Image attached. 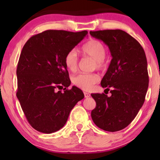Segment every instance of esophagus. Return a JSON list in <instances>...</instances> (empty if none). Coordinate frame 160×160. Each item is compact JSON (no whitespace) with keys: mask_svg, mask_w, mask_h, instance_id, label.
Masks as SVG:
<instances>
[{"mask_svg":"<svg viewBox=\"0 0 160 160\" xmlns=\"http://www.w3.org/2000/svg\"><path fill=\"white\" fill-rule=\"evenodd\" d=\"M84 97H85V98H89V97H90V94L88 93V92H84Z\"/></svg>","mask_w":160,"mask_h":160,"instance_id":"obj_1","label":"esophagus"}]
</instances>
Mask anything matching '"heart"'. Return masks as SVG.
Here are the masks:
<instances>
[{
	"label": "heart",
	"mask_w": 160,
	"mask_h": 160,
	"mask_svg": "<svg viewBox=\"0 0 160 160\" xmlns=\"http://www.w3.org/2000/svg\"><path fill=\"white\" fill-rule=\"evenodd\" d=\"M82 54L86 57H89L95 60V66L98 69H103L106 65L105 57L106 49L101 41L92 39L84 43L82 48ZM65 66L69 71L74 72L78 68V58L74 49L69 51L65 56ZM99 80L98 75L93 73H78L72 78V82L78 88L84 90H90L93 85Z\"/></svg>",
	"instance_id": "obj_1"
}]
</instances>
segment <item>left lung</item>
<instances>
[{"label": "left lung", "instance_id": "obj_1", "mask_svg": "<svg viewBox=\"0 0 160 160\" xmlns=\"http://www.w3.org/2000/svg\"><path fill=\"white\" fill-rule=\"evenodd\" d=\"M103 41L112 60L101 81L102 87L111 95L91 94L96 102L91 117L96 125L108 132L125 128L143 106L148 87L147 60L138 41L122 30L90 31Z\"/></svg>", "mask_w": 160, "mask_h": 160}]
</instances>
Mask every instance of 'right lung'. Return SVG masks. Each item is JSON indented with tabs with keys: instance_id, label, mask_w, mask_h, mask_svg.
Instances as JSON below:
<instances>
[{
	"instance_id": "add662e5",
	"label": "right lung",
	"mask_w": 160,
	"mask_h": 160,
	"mask_svg": "<svg viewBox=\"0 0 160 160\" xmlns=\"http://www.w3.org/2000/svg\"><path fill=\"white\" fill-rule=\"evenodd\" d=\"M88 33L49 30L32 36L24 45L17 68V97L30 125L52 133L66 123L70 112L84 98L71 84L65 56ZM63 89V92L58 89Z\"/></svg>"
}]
</instances>
